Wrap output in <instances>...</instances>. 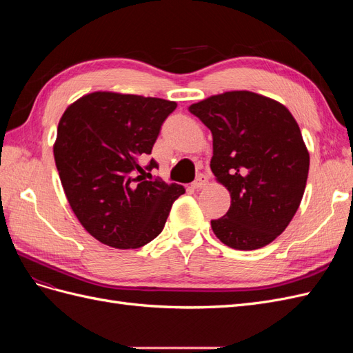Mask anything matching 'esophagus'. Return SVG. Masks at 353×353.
<instances>
[{
	"mask_svg": "<svg viewBox=\"0 0 353 353\" xmlns=\"http://www.w3.org/2000/svg\"><path fill=\"white\" fill-rule=\"evenodd\" d=\"M208 176L206 175H203V174H200V175H197V178L194 179V183L191 184V187H193L194 190H199V188H203V187H206L208 185Z\"/></svg>",
	"mask_w": 353,
	"mask_h": 353,
	"instance_id": "34e87169",
	"label": "esophagus"
}]
</instances>
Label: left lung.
<instances>
[{"label": "left lung", "instance_id": "8db88e82", "mask_svg": "<svg viewBox=\"0 0 353 353\" xmlns=\"http://www.w3.org/2000/svg\"><path fill=\"white\" fill-rule=\"evenodd\" d=\"M188 110L210 130V169L231 196L225 216L210 221L215 236L236 250L270 244L293 219L309 172V152L293 114L252 91L210 95Z\"/></svg>", "mask_w": 353, "mask_h": 353}]
</instances>
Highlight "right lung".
Returning <instances> with one entry per match:
<instances>
[{
  "mask_svg": "<svg viewBox=\"0 0 353 353\" xmlns=\"http://www.w3.org/2000/svg\"><path fill=\"white\" fill-rule=\"evenodd\" d=\"M175 108V101L163 99L94 91L60 117L52 145L59 176L74 216L95 240L138 249L162 232L185 188L145 181L140 160L152 153L160 126ZM153 168L152 159L147 169Z\"/></svg>",
  "mask_w": 353,
  "mask_h": 353,
  "instance_id": "right-lung-1",
  "label": "right lung"
}]
</instances>
